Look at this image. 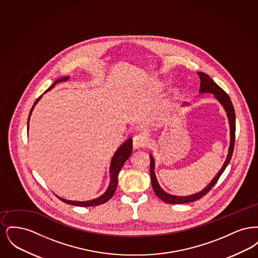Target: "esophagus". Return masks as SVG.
<instances>
[{"label":"esophagus","instance_id":"34e87169","mask_svg":"<svg viewBox=\"0 0 258 258\" xmlns=\"http://www.w3.org/2000/svg\"><path fill=\"white\" fill-rule=\"evenodd\" d=\"M148 143V138L146 135H143V134H138V135H135L134 137V146L136 149L138 148L144 147L146 146Z\"/></svg>","mask_w":258,"mask_h":258}]
</instances>
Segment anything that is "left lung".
Returning a JSON list of instances; mask_svg holds the SVG:
<instances>
[{"instance_id": "obj_1", "label": "left lung", "mask_w": 258, "mask_h": 258, "mask_svg": "<svg viewBox=\"0 0 258 258\" xmlns=\"http://www.w3.org/2000/svg\"><path fill=\"white\" fill-rule=\"evenodd\" d=\"M199 78H200V93H212L213 95H215L216 98L220 101L221 105L224 107V109L226 111L227 117H228V121L230 124V146L228 150V155L226 160L224 162V164L222 165L221 170L217 174V176L212 180V182L200 192H197L196 195L189 196V197H175L171 196L165 191L162 190V188L160 187V184L158 183V180L156 178L155 175V160L153 156H150V175H151V183L153 189L155 191V194L157 195V197L161 199L162 201L166 202V203H170V204H182V203H189V202H194L197 201L198 199H200L201 197L206 196L209 191L212 189V187L216 184L218 182V180L220 179L221 174L225 170L226 166L228 165L229 161L232 158V154L234 151V144H235V132H236V119H235V110H234L233 104L232 101L229 98V96L221 89V87L218 84H216L214 82V80L207 75V74H203V73H197Z\"/></svg>"}]
</instances>
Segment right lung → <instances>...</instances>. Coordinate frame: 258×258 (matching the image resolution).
<instances>
[{
	"instance_id": "right-lung-1",
	"label": "right lung",
	"mask_w": 258,
	"mask_h": 258,
	"mask_svg": "<svg viewBox=\"0 0 258 258\" xmlns=\"http://www.w3.org/2000/svg\"><path fill=\"white\" fill-rule=\"evenodd\" d=\"M69 77H63L61 79L57 80L52 86L50 87L49 89L47 91L51 90L53 87L55 86L58 82H61L63 80H68ZM41 96L38 97L37 98V100L35 101L32 109L30 111V114H29V119H30V115L32 113V111L34 109L35 105L37 104V101L40 99ZM29 119H28V122H29ZM28 126H29V123H28ZM132 152H133V139L132 138H128L123 145L121 147L118 149V151L115 153L114 157L112 158L111 160L110 165V184L109 186L107 188V190L101 196V197H98L96 199H93V200H90V201H71V200H66L63 198L61 197H57L61 201L64 202V203H68V204H71V205H74V206H80V207H90V206H98L100 204H103L105 202H107L111 197H113V195L115 194L116 191V188H117V184H118V174L120 170L122 169L123 167V163L126 161V160L131 157L132 155Z\"/></svg>"
}]
</instances>
